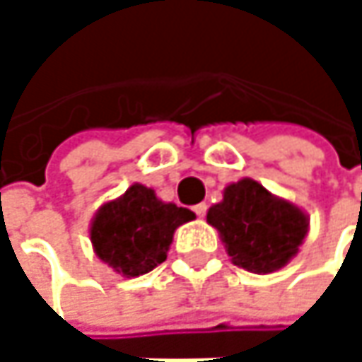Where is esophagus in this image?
<instances>
[{
    "instance_id": "obj_1",
    "label": "esophagus",
    "mask_w": 362,
    "mask_h": 362,
    "mask_svg": "<svg viewBox=\"0 0 362 362\" xmlns=\"http://www.w3.org/2000/svg\"><path fill=\"white\" fill-rule=\"evenodd\" d=\"M192 211H194L199 218H205V214H207V205H205V203H197V205L192 207Z\"/></svg>"
}]
</instances>
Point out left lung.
Listing matches in <instances>:
<instances>
[{
  "label": "left lung",
  "instance_id": "1",
  "mask_svg": "<svg viewBox=\"0 0 362 362\" xmlns=\"http://www.w3.org/2000/svg\"><path fill=\"white\" fill-rule=\"evenodd\" d=\"M207 222L220 233L233 264L255 274L287 266L310 228L298 205L252 178L228 184L222 201L209 207Z\"/></svg>",
  "mask_w": 362,
  "mask_h": 362
}]
</instances>
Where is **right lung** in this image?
<instances>
[{"label":"right lung","mask_w":362,"mask_h":362,"mask_svg":"<svg viewBox=\"0 0 362 362\" xmlns=\"http://www.w3.org/2000/svg\"><path fill=\"white\" fill-rule=\"evenodd\" d=\"M194 214L161 201L153 188L134 182L121 197L107 201L90 224L96 255L121 276H140L165 262L176 228Z\"/></svg>","instance_id":"1"}]
</instances>
